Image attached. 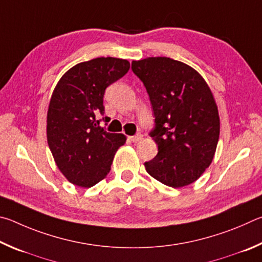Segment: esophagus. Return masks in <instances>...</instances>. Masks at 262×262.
I'll return each instance as SVG.
<instances>
[{
  "label": "esophagus",
  "instance_id": "34e87169",
  "mask_svg": "<svg viewBox=\"0 0 262 262\" xmlns=\"http://www.w3.org/2000/svg\"><path fill=\"white\" fill-rule=\"evenodd\" d=\"M128 139H130L132 143H138V141H140L141 139H143V135L137 134V135L132 136V137H128Z\"/></svg>",
  "mask_w": 262,
  "mask_h": 262
}]
</instances>
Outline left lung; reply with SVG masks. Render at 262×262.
Instances as JSON below:
<instances>
[{"mask_svg": "<svg viewBox=\"0 0 262 262\" xmlns=\"http://www.w3.org/2000/svg\"><path fill=\"white\" fill-rule=\"evenodd\" d=\"M152 103L149 135L159 147L145 162L150 176L170 187L195 182L212 163L220 136L217 105L207 82L193 68L169 57L132 62Z\"/></svg>", "mask_w": 262, "mask_h": 262, "instance_id": "left-lung-1", "label": "left lung"}]
</instances>
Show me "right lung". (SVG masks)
Listing matches in <instances>:
<instances>
[{"instance_id": "1", "label": "right lung", "mask_w": 262, "mask_h": 262, "mask_svg": "<svg viewBox=\"0 0 262 262\" xmlns=\"http://www.w3.org/2000/svg\"><path fill=\"white\" fill-rule=\"evenodd\" d=\"M130 69L126 59L98 57L81 62L57 82L47 114V140L55 162L67 180L91 187L110 171L114 155L125 136L100 126L104 115L103 95L109 85Z\"/></svg>"}]
</instances>
